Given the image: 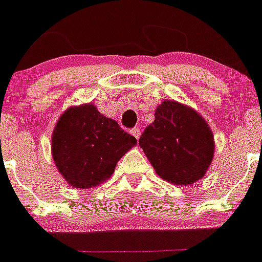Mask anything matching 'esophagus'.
I'll list each match as a JSON object with an SVG mask.
<instances>
[{"label":"esophagus","instance_id":"obj_1","mask_svg":"<svg viewBox=\"0 0 262 262\" xmlns=\"http://www.w3.org/2000/svg\"><path fill=\"white\" fill-rule=\"evenodd\" d=\"M130 133L133 136H135V137L137 138V140H138V138H140V136H141V130H140V127H133V129H132V130H130Z\"/></svg>","mask_w":262,"mask_h":262}]
</instances>
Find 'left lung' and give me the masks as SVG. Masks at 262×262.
<instances>
[{"mask_svg": "<svg viewBox=\"0 0 262 262\" xmlns=\"http://www.w3.org/2000/svg\"><path fill=\"white\" fill-rule=\"evenodd\" d=\"M138 144L157 175L178 186L202 179L214 156V137L206 121L175 101L157 107Z\"/></svg>", "mask_w": 262, "mask_h": 262, "instance_id": "8db88e82", "label": "left lung"}]
</instances>
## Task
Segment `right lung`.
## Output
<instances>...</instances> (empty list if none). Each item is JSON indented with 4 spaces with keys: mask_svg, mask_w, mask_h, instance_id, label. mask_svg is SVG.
Wrapping results in <instances>:
<instances>
[{
    "mask_svg": "<svg viewBox=\"0 0 262 262\" xmlns=\"http://www.w3.org/2000/svg\"><path fill=\"white\" fill-rule=\"evenodd\" d=\"M136 144L133 136L94 105H82L66 110L57 121L52 156L72 187L90 188L109 179L117 161Z\"/></svg>",
    "mask_w": 262,
    "mask_h": 262,
    "instance_id": "1",
    "label": "right lung"
}]
</instances>
